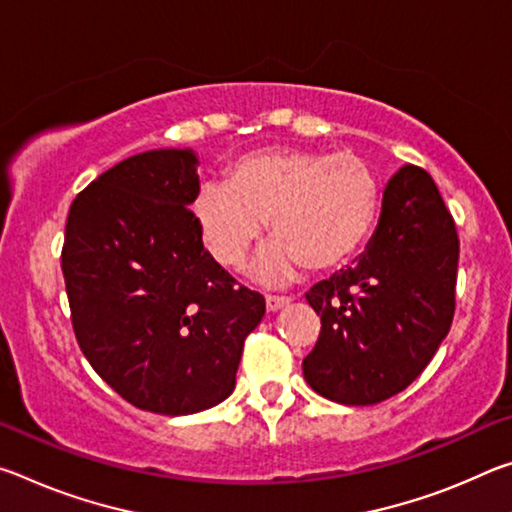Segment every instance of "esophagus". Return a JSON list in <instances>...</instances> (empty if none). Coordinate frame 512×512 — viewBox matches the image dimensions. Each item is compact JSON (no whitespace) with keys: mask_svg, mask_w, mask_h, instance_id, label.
<instances>
[{"mask_svg":"<svg viewBox=\"0 0 512 512\" xmlns=\"http://www.w3.org/2000/svg\"><path fill=\"white\" fill-rule=\"evenodd\" d=\"M291 298L287 296H266V309L268 311H280L282 307H287Z\"/></svg>","mask_w":512,"mask_h":512,"instance_id":"esophagus-1","label":"esophagus"}]
</instances>
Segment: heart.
<instances>
[{
    "label": "heart",
    "instance_id": "1",
    "mask_svg": "<svg viewBox=\"0 0 512 512\" xmlns=\"http://www.w3.org/2000/svg\"><path fill=\"white\" fill-rule=\"evenodd\" d=\"M379 205V178L359 155L271 149L239 158L228 183L201 185L194 216L207 250L230 268L244 264L268 221L273 239L253 268L259 280L282 284L302 266L323 273L357 255Z\"/></svg>",
    "mask_w": 512,
    "mask_h": 512
}]
</instances>
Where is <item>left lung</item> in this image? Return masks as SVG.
Listing matches in <instances>:
<instances>
[{
    "mask_svg": "<svg viewBox=\"0 0 512 512\" xmlns=\"http://www.w3.org/2000/svg\"><path fill=\"white\" fill-rule=\"evenodd\" d=\"M458 235L427 171L406 164L388 180L368 246L307 302L320 336L302 375L318 395L370 406L404 391L452 327Z\"/></svg>",
    "mask_w": 512,
    "mask_h": 512,
    "instance_id": "8db88e82",
    "label": "left lung"
}]
</instances>
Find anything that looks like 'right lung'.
<instances>
[{
  "mask_svg": "<svg viewBox=\"0 0 512 512\" xmlns=\"http://www.w3.org/2000/svg\"><path fill=\"white\" fill-rule=\"evenodd\" d=\"M192 149L121 160L69 207L63 275L85 359L137 409L189 415L232 393L246 336L264 318L203 246L189 210Z\"/></svg>",
  "mask_w": 512,
  "mask_h": 512,
  "instance_id": "1",
  "label": "right lung"
}]
</instances>
